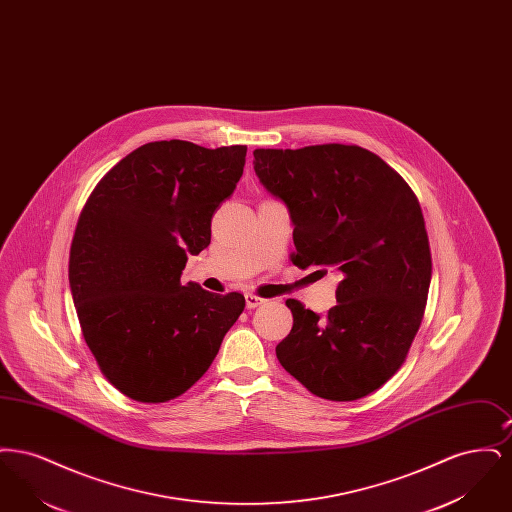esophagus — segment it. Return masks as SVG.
<instances>
[{
  "label": "esophagus",
  "mask_w": 512,
  "mask_h": 512,
  "mask_svg": "<svg viewBox=\"0 0 512 512\" xmlns=\"http://www.w3.org/2000/svg\"><path fill=\"white\" fill-rule=\"evenodd\" d=\"M265 303L263 297H257L253 293H245V307L247 309H255V307H261Z\"/></svg>",
  "instance_id": "1"
}]
</instances>
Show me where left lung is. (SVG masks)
<instances>
[{
	"instance_id": "1",
	"label": "left lung",
	"mask_w": 512,
	"mask_h": 512,
	"mask_svg": "<svg viewBox=\"0 0 512 512\" xmlns=\"http://www.w3.org/2000/svg\"><path fill=\"white\" fill-rule=\"evenodd\" d=\"M253 157L259 182L288 207L293 265L341 276L324 317L286 301L292 332L276 357L322 399H361L403 365L424 315L432 257L418 199L363 147L255 149Z\"/></svg>"
}]
</instances>
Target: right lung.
<instances>
[{
    "mask_svg": "<svg viewBox=\"0 0 512 512\" xmlns=\"http://www.w3.org/2000/svg\"><path fill=\"white\" fill-rule=\"evenodd\" d=\"M245 146L149 142L107 172L74 230L69 284L84 340L126 397L165 403L190 390L242 315V293L182 284L188 255L244 174Z\"/></svg>",
    "mask_w": 512,
    "mask_h": 512,
    "instance_id": "obj_1",
    "label": "right lung"
}]
</instances>
